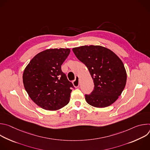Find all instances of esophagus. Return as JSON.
Instances as JSON below:
<instances>
[{"instance_id": "1", "label": "esophagus", "mask_w": 150, "mask_h": 150, "mask_svg": "<svg viewBox=\"0 0 150 150\" xmlns=\"http://www.w3.org/2000/svg\"><path fill=\"white\" fill-rule=\"evenodd\" d=\"M73 85H74V86L75 88H77V87H79V79H78V76L76 77V79L73 81Z\"/></svg>"}]
</instances>
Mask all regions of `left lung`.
<instances>
[{"label": "left lung", "mask_w": 150, "mask_h": 150, "mask_svg": "<svg viewBox=\"0 0 150 150\" xmlns=\"http://www.w3.org/2000/svg\"><path fill=\"white\" fill-rule=\"evenodd\" d=\"M72 50L88 68L94 83L93 91L85 95L86 101L97 108L115 103L124 90L127 79L121 59L113 52L101 46H82Z\"/></svg>", "instance_id": "left-lung-1"}]
</instances>
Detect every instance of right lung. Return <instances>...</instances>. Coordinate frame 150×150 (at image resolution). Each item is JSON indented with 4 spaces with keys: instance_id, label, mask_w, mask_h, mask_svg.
I'll list each match as a JSON object with an SVG mask.
<instances>
[{
    "instance_id": "add662e5",
    "label": "right lung",
    "mask_w": 150,
    "mask_h": 150,
    "mask_svg": "<svg viewBox=\"0 0 150 150\" xmlns=\"http://www.w3.org/2000/svg\"><path fill=\"white\" fill-rule=\"evenodd\" d=\"M69 49H49L36 54L25 67L24 88L31 99L46 110L55 111L67 105L73 84L61 70Z\"/></svg>"
}]
</instances>
